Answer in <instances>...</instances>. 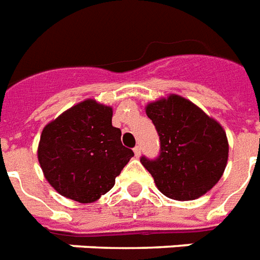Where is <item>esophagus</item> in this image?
Returning <instances> with one entry per match:
<instances>
[{"instance_id":"1","label":"esophagus","mask_w":260,"mask_h":260,"mask_svg":"<svg viewBox=\"0 0 260 260\" xmlns=\"http://www.w3.org/2000/svg\"><path fill=\"white\" fill-rule=\"evenodd\" d=\"M134 152H135V156H136V158H138V156H140V154H142V147L138 144V146L134 148Z\"/></svg>"}]
</instances>
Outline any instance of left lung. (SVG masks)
I'll return each instance as SVG.
<instances>
[{
  "mask_svg": "<svg viewBox=\"0 0 260 260\" xmlns=\"http://www.w3.org/2000/svg\"><path fill=\"white\" fill-rule=\"evenodd\" d=\"M160 140L155 159L140 162L166 197L189 201L209 191L225 170L228 140L222 126L189 100L170 95L146 108Z\"/></svg>",
  "mask_w": 260,
  "mask_h": 260,
  "instance_id": "8db88e82",
  "label": "left lung"
}]
</instances>
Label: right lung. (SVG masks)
I'll return each mask as SVG.
<instances>
[{"label": "right lung", "mask_w": 260, "mask_h": 260, "mask_svg": "<svg viewBox=\"0 0 260 260\" xmlns=\"http://www.w3.org/2000/svg\"><path fill=\"white\" fill-rule=\"evenodd\" d=\"M112 114L109 106L86 100L44 126L39 163L59 194L89 204L113 187L134 151L122 146Z\"/></svg>", "instance_id": "obj_1"}]
</instances>
